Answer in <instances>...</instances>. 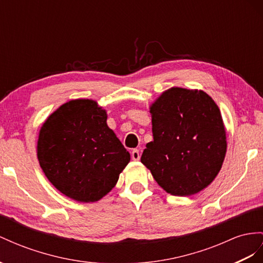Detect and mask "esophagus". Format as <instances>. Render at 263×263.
Listing matches in <instances>:
<instances>
[{
    "mask_svg": "<svg viewBox=\"0 0 263 263\" xmlns=\"http://www.w3.org/2000/svg\"><path fill=\"white\" fill-rule=\"evenodd\" d=\"M131 157H132V159H133L134 161L140 160V152H139V150L134 149V150L131 152Z\"/></svg>",
    "mask_w": 263,
    "mask_h": 263,
    "instance_id": "obj_1",
    "label": "esophagus"
}]
</instances>
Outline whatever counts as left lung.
Segmentation results:
<instances>
[{
    "instance_id": "left-lung-1",
    "label": "left lung",
    "mask_w": 263,
    "mask_h": 263,
    "mask_svg": "<svg viewBox=\"0 0 263 263\" xmlns=\"http://www.w3.org/2000/svg\"><path fill=\"white\" fill-rule=\"evenodd\" d=\"M153 141L141 162L172 196L203 190L221 170L227 137L218 105L203 91L171 87L150 106Z\"/></svg>"
}]
</instances>
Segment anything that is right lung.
Returning <instances> with one entry per match:
<instances>
[{"mask_svg":"<svg viewBox=\"0 0 263 263\" xmlns=\"http://www.w3.org/2000/svg\"><path fill=\"white\" fill-rule=\"evenodd\" d=\"M96 101L72 100L53 112L39 133L37 159L57 189L79 202H96L117 184L130 153L106 124Z\"/></svg>","mask_w":263,"mask_h":263,"instance_id":"add662e5","label":"right lung"}]
</instances>
